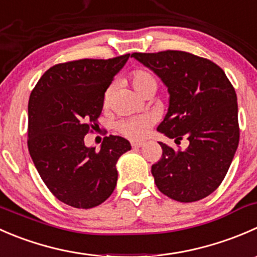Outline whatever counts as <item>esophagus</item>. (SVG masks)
<instances>
[{"mask_svg":"<svg viewBox=\"0 0 257 257\" xmlns=\"http://www.w3.org/2000/svg\"><path fill=\"white\" fill-rule=\"evenodd\" d=\"M131 146L134 147V149H140V147L144 146V144H142V142H139V141H132Z\"/></svg>","mask_w":257,"mask_h":257,"instance_id":"obj_1","label":"esophagus"}]
</instances>
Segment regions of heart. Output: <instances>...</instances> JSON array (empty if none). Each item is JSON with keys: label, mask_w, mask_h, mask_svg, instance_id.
Wrapping results in <instances>:
<instances>
[{"label": "heart", "mask_w": 257, "mask_h": 257, "mask_svg": "<svg viewBox=\"0 0 257 257\" xmlns=\"http://www.w3.org/2000/svg\"><path fill=\"white\" fill-rule=\"evenodd\" d=\"M130 81H131L132 86L137 93L141 96L146 95V93L152 92L155 93L157 90V80L151 72L146 70H135L132 71L130 75ZM113 92V85L107 86V88L103 92V103H108L111 100V96ZM152 120L150 116L141 115L135 116V117L122 118L116 123V130L123 136L128 137L131 140H140L145 137V135L149 131L150 126H151Z\"/></svg>", "instance_id": "1"}]
</instances>
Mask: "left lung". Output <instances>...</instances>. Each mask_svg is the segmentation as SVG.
<instances>
[{
  "label": "left lung",
  "instance_id": "8db88e82",
  "mask_svg": "<svg viewBox=\"0 0 257 257\" xmlns=\"http://www.w3.org/2000/svg\"><path fill=\"white\" fill-rule=\"evenodd\" d=\"M167 87L169 108L157 131L185 151L160 142L162 156L152 165L157 189L170 199L194 202L215 191L238 146L237 97L225 72L212 61L184 51L132 53Z\"/></svg>",
  "mask_w": 257,
  "mask_h": 257
}]
</instances>
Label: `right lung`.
I'll return each mask as SVG.
<instances>
[{
    "label": "right lung",
    "instance_id": "right-lung-1",
    "mask_svg": "<svg viewBox=\"0 0 257 257\" xmlns=\"http://www.w3.org/2000/svg\"><path fill=\"white\" fill-rule=\"evenodd\" d=\"M130 57L71 61L48 68L29 101V151L40 176L63 204L98 206L117 182V164L131 145L105 137L100 151L85 145L103 107V92Z\"/></svg>",
    "mask_w": 257,
    "mask_h": 257
}]
</instances>
